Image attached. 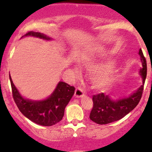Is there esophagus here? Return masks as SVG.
<instances>
[{"instance_id": "1", "label": "esophagus", "mask_w": 152, "mask_h": 152, "mask_svg": "<svg viewBox=\"0 0 152 152\" xmlns=\"http://www.w3.org/2000/svg\"><path fill=\"white\" fill-rule=\"evenodd\" d=\"M75 96L76 97H82L84 96V91H83V90L82 89L81 87H78L77 88H76V91H75Z\"/></svg>"}]
</instances>
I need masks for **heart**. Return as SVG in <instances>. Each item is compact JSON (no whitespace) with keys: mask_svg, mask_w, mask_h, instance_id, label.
<instances>
[{"mask_svg":"<svg viewBox=\"0 0 152 152\" xmlns=\"http://www.w3.org/2000/svg\"><path fill=\"white\" fill-rule=\"evenodd\" d=\"M112 75H106V76H102V77L95 78V80H94V84L97 87L102 88V87H104L109 85L112 81Z\"/></svg>","mask_w":152,"mask_h":152,"instance_id":"heart-1","label":"heart"}]
</instances>
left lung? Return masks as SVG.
Masks as SVG:
<instances>
[{"label":"left lung","mask_w":152,"mask_h":152,"mask_svg":"<svg viewBox=\"0 0 152 152\" xmlns=\"http://www.w3.org/2000/svg\"><path fill=\"white\" fill-rule=\"evenodd\" d=\"M139 54L142 63L140 75L143 79V84L129 97L118 101L111 100L109 96L104 95V93L94 95L92 97L94 105L89 116L91 121L98 124H107L118 121L132 111L140 102L146 77L147 66L142 49H139Z\"/></svg>","instance_id":"obj_1"}]
</instances>
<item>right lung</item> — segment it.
<instances>
[{
    "mask_svg": "<svg viewBox=\"0 0 152 152\" xmlns=\"http://www.w3.org/2000/svg\"><path fill=\"white\" fill-rule=\"evenodd\" d=\"M26 36H33L50 40V38L45 35L33 31L28 32ZM9 77L14 102L26 117L37 124L46 126H53L62 119L66 106L74 94V86H71L65 82L61 81L48 99L34 102L23 98L13 84L10 76Z\"/></svg>",
    "mask_w": 152,
    "mask_h": 152,
    "instance_id": "right-lung-1",
    "label": "right lung"
}]
</instances>
